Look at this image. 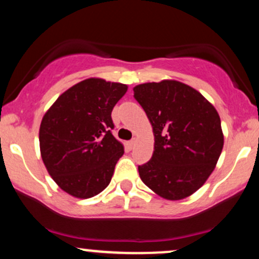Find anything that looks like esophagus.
<instances>
[{"mask_svg":"<svg viewBox=\"0 0 259 259\" xmlns=\"http://www.w3.org/2000/svg\"><path fill=\"white\" fill-rule=\"evenodd\" d=\"M126 145H127V147L130 148V150H133V148L135 147V145H136V140H135V139L130 140V141L126 142Z\"/></svg>","mask_w":259,"mask_h":259,"instance_id":"1","label":"esophagus"}]
</instances>
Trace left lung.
<instances>
[{
    "label": "left lung",
    "instance_id": "8db88e82",
    "mask_svg": "<svg viewBox=\"0 0 259 259\" xmlns=\"http://www.w3.org/2000/svg\"><path fill=\"white\" fill-rule=\"evenodd\" d=\"M134 97L154 135L152 158L139 165L140 178L165 200L189 197L206 183L222 153L218 112L197 90L177 80L136 85Z\"/></svg>",
    "mask_w": 259,
    "mask_h": 259
}]
</instances>
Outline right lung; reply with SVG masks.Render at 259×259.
Returning a JSON list of instances; mask_svg holds the SVG:
<instances>
[{
    "label": "right lung",
    "instance_id": "right-lung-1",
    "mask_svg": "<svg viewBox=\"0 0 259 259\" xmlns=\"http://www.w3.org/2000/svg\"><path fill=\"white\" fill-rule=\"evenodd\" d=\"M127 86L105 79L78 82L56 100L41 120V158L64 192L76 198L99 195L111 183L124 146L112 135V109Z\"/></svg>",
    "mask_w": 259,
    "mask_h": 259
}]
</instances>
